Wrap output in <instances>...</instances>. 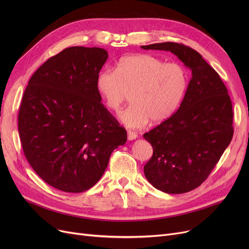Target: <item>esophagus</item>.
Instances as JSON below:
<instances>
[{
	"label": "esophagus",
	"mask_w": 249,
	"mask_h": 249,
	"mask_svg": "<svg viewBox=\"0 0 249 249\" xmlns=\"http://www.w3.org/2000/svg\"><path fill=\"white\" fill-rule=\"evenodd\" d=\"M138 137V135L135 133V132H132V131H128V139L129 140H134Z\"/></svg>",
	"instance_id": "34e87169"
}]
</instances>
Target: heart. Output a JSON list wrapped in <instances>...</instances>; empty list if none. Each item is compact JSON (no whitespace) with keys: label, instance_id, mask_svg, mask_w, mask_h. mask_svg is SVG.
Instances as JSON below:
<instances>
[{"label":"heart","instance_id":"obj_1","mask_svg":"<svg viewBox=\"0 0 249 249\" xmlns=\"http://www.w3.org/2000/svg\"><path fill=\"white\" fill-rule=\"evenodd\" d=\"M187 69L179 62H165L151 54L122 57L116 71H99L96 87L108 109L118 113L130 91L131 105L120 120L130 129L145 127L168 119L178 108L188 88Z\"/></svg>","mask_w":249,"mask_h":249}]
</instances>
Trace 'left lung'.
Instances as JSON below:
<instances>
[{"mask_svg":"<svg viewBox=\"0 0 249 249\" xmlns=\"http://www.w3.org/2000/svg\"><path fill=\"white\" fill-rule=\"evenodd\" d=\"M141 48L171 51L192 71L178 111L143 134L153 148L144 165L147 180L167 194L187 193L202 185L230 144L232 103L221 77L198 51L176 42Z\"/></svg>","mask_w":249,"mask_h":249,"instance_id":"8db88e82","label":"left lung"}]
</instances>
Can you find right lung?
I'll list each match as a JSON object with an SVG mask.
<instances>
[{
    "label": "right lung",
    "mask_w": 249,
    "mask_h": 249,
    "mask_svg": "<svg viewBox=\"0 0 249 249\" xmlns=\"http://www.w3.org/2000/svg\"><path fill=\"white\" fill-rule=\"evenodd\" d=\"M108 52L72 46L47 59L21 101L18 130L25 158L45 182L67 193L96 185L127 132L96 87Z\"/></svg>",
    "instance_id": "1"
}]
</instances>
